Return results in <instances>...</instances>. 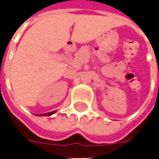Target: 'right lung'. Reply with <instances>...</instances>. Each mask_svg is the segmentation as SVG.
Returning a JSON list of instances; mask_svg holds the SVG:
<instances>
[{
    "instance_id": "obj_1",
    "label": "right lung",
    "mask_w": 159,
    "mask_h": 159,
    "mask_svg": "<svg viewBox=\"0 0 159 159\" xmlns=\"http://www.w3.org/2000/svg\"><path fill=\"white\" fill-rule=\"evenodd\" d=\"M54 112H56V111H50V112H48V113H44V114H38V116H50V115L53 114ZM37 115V114H36Z\"/></svg>"
}]
</instances>
